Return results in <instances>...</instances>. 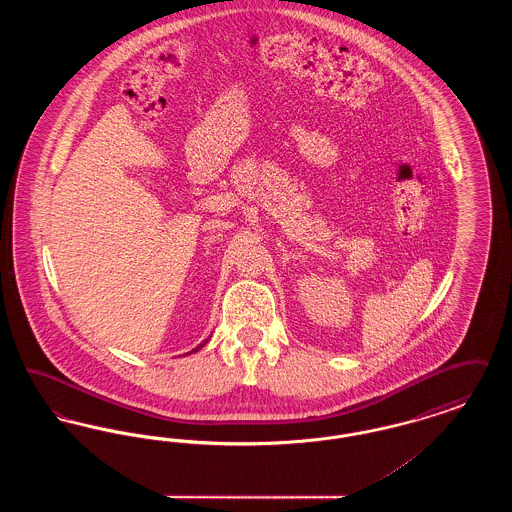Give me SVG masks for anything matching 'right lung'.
Masks as SVG:
<instances>
[{
	"mask_svg": "<svg viewBox=\"0 0 512 512\" xmlns=\"http://www.w3.org/2000/svg\"><path fill=\"white\" fill-rule=\"evenodd\" d=\"M199 347H203V343H201V345H199ZM199 347H197V349H199ZM197 349H194V351H197ZM194 351H192V353H194Z\"/></svg>",
	"mask_w": 512,
	"mask_h": 512,
	"instance_id": "add662e5",
	"label": "right lung"
}]
</instances>
